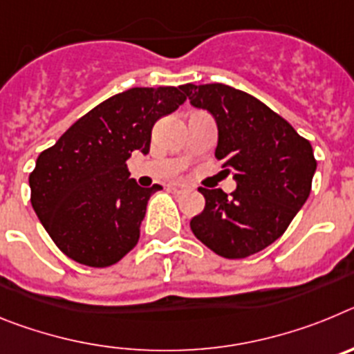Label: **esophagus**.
Instances as JSON below:
<instances>
[{"label":"esophagus","instance_id":"34e87169","mask_svg":"<svg viewBox=\"0 0 354 354\" xmlns=\"http://www.w3.org/2000/svg\"><path fill=\"white\" fill-rule=\"evenodd\" d=\"M170 189H171V192H174V193H183V192H187L189 187H187L186 184L174 183V184H170Z\"/></svg>","mask_w":354,"mask_h":354}]
</instances>
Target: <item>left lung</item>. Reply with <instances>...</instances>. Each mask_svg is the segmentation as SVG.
Wrapping results in <instances>:
<instances>
[{
  "label": "left lung",
  "mask_w": 354,
  "mask_h": 354,
  "mask_svg": "<svg viewBox=\"0 0 354 354\" xmlns=\"http://www.w3.org/2000/svg\"><path fill=\"white\" fill-rule=\"evenodd\" d=\"M180 88L193 106L214 115L216 159L237 180L230 196L200 187L205 207L189 227L221 257H250L282 236L306 202L317 167L314 150L286 118L250 93L223 83Z\"/></svg>",
  "instance_id": "left-lung-1"
}]
</instances>
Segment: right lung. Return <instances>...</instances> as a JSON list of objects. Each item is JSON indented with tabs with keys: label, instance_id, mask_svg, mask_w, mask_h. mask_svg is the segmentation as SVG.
Listing matches in <instances>:
<instances>
[{
	"label": "right lung",
	"instance_id": "right-lung-1",
	"mask_svg": "<svg viewBox=\"0 0 354 354\" xmlns=\"http://www.w3.org/2000/svg\"><path fill=\"white\" fill-rule=\"evenodd\" d=\"M186 101L183 88H129L76 120L30 174L31 205L72 261L108 268L136 246L150 195L129 179L126 161L147 154L156 122Z\"/></svg>",
	"mask_w": 354,
	"mask_h": 354
}]
</instances>
